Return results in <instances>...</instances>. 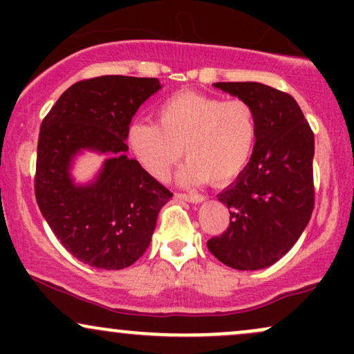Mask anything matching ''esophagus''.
Instances as JSON below:
<instances>
[{
    "label": "esophagus",
    "instance_id": "34e87169",
    "mask_svg": "<svg viewBox=\"0 0 354 354\" xmlns=\"http://www.w3.org/2000/svg\"><path fill=\"white\" fill-rule=\"evenodd\" d=\"M178 198H180V200H185V201L194 203V205H198V203L205 201V196H201V194H189V193H181V194H178Z\"/></svg>",
    "mask_w": 354,
    "mask_h": 354
}]
</instances>
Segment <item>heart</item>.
Listing matches in <instances>:
<instances>
[{"label":"heart","instance_id":"heart-1","mask_svg":"<svg viewBox=\"0 0 354 354\" xmlns=\"http://www.w3.org/2000/svg\"><path fill=\"white\" fill-rule=\"evenodd\" d=\"M156 116L158 124L135 121L126 133L129 151L156 180L168 178L183 148L189 160L178 180L188 186L236 180L253 158L258 118L248 101L185 91L165 100Z\"/></svg>","mask_w":354,"mask_h":354}]
</instances>
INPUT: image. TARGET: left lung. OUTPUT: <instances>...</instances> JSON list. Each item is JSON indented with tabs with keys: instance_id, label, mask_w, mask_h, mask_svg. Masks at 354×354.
Instances as JSON below:
<instances>
[{
	"instance_id": "8db88e82",
	"label": "left lung",
	"mask_w": 354,
	"mask_h": 354,
	"mask_svg": "<svg viewBox=\"0 0 354 354\" xmlns=\"http://www.w3.org/2000/svg\"><path fill=\"white\" fill-rule=\"evenodd\" d=\"M214 88L254 108L258 138L248 168L218 194L230 209L228 230L206 245L223 265L263 270L283 258L310 223L315 135L288 93L253 81Z\"/></svg>"
}]
</instances>
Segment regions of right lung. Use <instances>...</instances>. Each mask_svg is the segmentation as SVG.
<instances>
[{"label":"right lung","instance_id":"add662e5","mask_svg":"<svg viewBox=\"0 0 354 354\" xmlns=\"http://www.w3.org/2000/svg\"><path fill=\"white\" fill-rule=\"evenodd\" d=\"M156 78L98 76L70 86L43 120L35 194L61 245L81 263L123 270L151 241L160 209L173 193L128 158L126 133ZM83 151L106 153L99 174L81 185L71 176Z\"/></svg>","mask_w":354,"mask_h":354}]
</instances>
